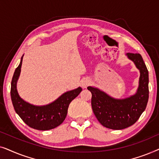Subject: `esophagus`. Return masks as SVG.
<instances>
[{
	"label": "esophagus",
	"mask_w": 159,
	"mask_h": 159,
	"mask_svg": "<svg viewBox=\"0 0 159 159\" xmlns=\"http://www.w3.org/2000/svg\"><path fill=\"white\" fill-rule=\"evenodd\" d=\"M89 84H90V80H88V79H84V80H82V82H81V86L83 88H86L88 86Z\"/></svg>",
	"instance_id": "1"
}]
</instances>
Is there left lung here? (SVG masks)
Instances as JSON below:
<instances>
[{
	"label": "left lung",
	"mask_w": 159,
	"mask_h": 159,
	"mask_svg": "<svg viewBox=\"0 0 159 159\" xmlns=\"http://www.w3.org/2000/svg\"><path fill=\"white\" fill-rule=\"evenodd\" d=\"M140 71L138 90L125 98H115L95 87H88L92 93L91 105L93 113L103 127L122 129L134 125L146 108L148 101V71L139 53L126 54Z\"/></svg>",
	"instance_id": "1"
}]
</instances>
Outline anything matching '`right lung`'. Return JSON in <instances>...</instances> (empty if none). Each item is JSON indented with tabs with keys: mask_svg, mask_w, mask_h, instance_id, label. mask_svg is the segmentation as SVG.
<instances>
[{
	"mask_svg": "<svg viewBox=\"0 0 159 159\" xmlns=\"http://www.w3.org/2000/svg\"><path fill=\"white\" fill-rule=\"evenodd\" d=\"M24 55L21 56L20 64L14 71L11 80V97L15 111L24 122L38 130H49L56 128L63 123L66 118L69 104L82 89L79 88L63 93L52 103L44 106H35L25 101L19 96L16 84L21 73Z\"/></svg>",
	"mask_w": 159,
	"mask_h": 159,
	"instance_id": "1",
	"label": "right lung"
}]
</instances>
